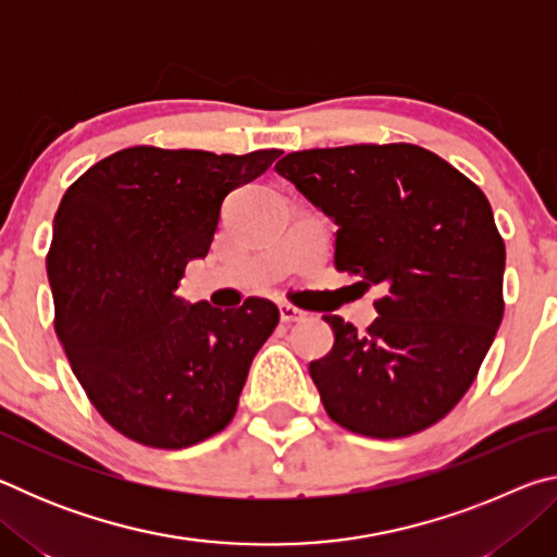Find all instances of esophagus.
<instances>
[{
    "instance_id": "1",
    "label": "esophagus",
    "mask_w": 557,
    "mask_h": 557,
    "mask_svg": "<svg viewBox=\"0 0 557 557\" xmlns=\"http://www.w3.org/2000/svg\"><path fill=\"white\" fill-rule=\"evenodd\" d=\"M305 317H307V312H301V309H297L295 305H280V319L285 324H297Z\"/></svg>"
}]
</instances>
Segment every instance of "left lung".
Listing matches in <instances>:
<instances>
[{
    "instance_id": "obj_1",
    "label": "left lung",
    "mask_w": 557,
    "mask_h": 557,
    "mask_svg": "<svg viewBox=\"0 0 557 557\" xmlns=\"http://www.w3.org/2000/svg\"><path fill=\"white\" fill-rule=\"evenodd\" d=\"M275 169L336 221V270L383 289L363 334L324 317L334 346L309 375L329 418L379 440L435 425L504 319L506 245L484 191L408 143L305 149Z\"/></svg>"
}]
</instances>
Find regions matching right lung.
I'll return each instance as SVG.
<instances>
[{"label":"right lung","mask_w":557,"mask_h":557,"mask_svg":"<svg viewBox=\"0 0 557 557\" xmlns=\"http://www.w3.org/2000/svg\"><path fill=\"white\" fill-rule=\"evenodd\" d=\"M280 154L139 145L63 194L46 256L55 336L88 400L139 445L191 447L233 420L280 309L248 297L221 312L174 289L186 262L209 252L225 196Z\"/></svg>","instance_id":"obj_1"}]
</instances>
